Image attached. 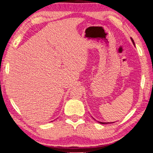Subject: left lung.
<instances>
[{
    "label": "left lung",
    "instance_id": "8db88e82",
    "mask_svg": "<svg viewBox=\"0 0 153 153\" xmlns=\"http://www.w3.org/2000/svg\"><path fill=\"white\" fill-rule=\"evenodd\" d=\"M131 40H132V43H133V44L134 45V40L132 39V38H131ZM99 123H101V124H107V123H104V122H100V121H98ZM114 123V122H111L110 123Z\"/></svg>",
    "mask_w": 153,
    "mask_h": 153
}]
</instances>
